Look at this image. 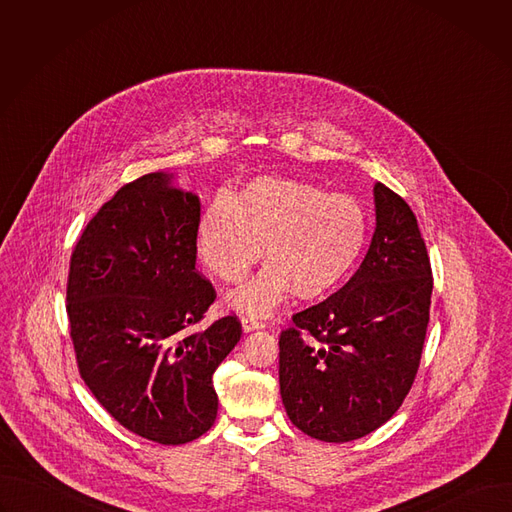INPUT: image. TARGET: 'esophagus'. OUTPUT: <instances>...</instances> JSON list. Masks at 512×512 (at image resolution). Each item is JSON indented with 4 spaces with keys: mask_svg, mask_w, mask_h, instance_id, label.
<instances>
[{
    "mask_svg": "<svg viewBox=\"0 0 512 512\" xmlns=\"http://www.w3.org/2000/svg\"><path fill=\"white\" fill-rule=\"evenodd\" d=\"M241 324H243V330L245 332H251V330H259V328H265V324L253 316H243L241 318Z\"/></svg>",
    "mask_w": 512,
    "mask_h": 512,
    "instance_id": "1",
    "label": "esophagus"
}]
</instances>
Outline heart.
<instances>
[{
    "label": "heart",
    "instance_id": "1",
    "mask_svg": "<svg viewBox=\"0 0 512 512\" xmlns=\"http://www.w3.org/2000/svg\"><path fill=\"white\" fill-rule=\"evenodd\" d=\"M369 216L350 194L263 176L237 194L216 196L196 225V253L223 281L241 279L263 255L267 263L229 291L227 306L249 316H269L289 294L312 300L336 287L358 261Z\"/></svg>",
    "mask_w": 512,
    "mask_h": 512
}]
</instances>
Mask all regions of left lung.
<instances>
[{
  "mask_svg": "<svg viewBox=\"0 0 512 512\" xmlns=\"http://www.w3.org/2000/svg\"><path fill=\"white\" fill-rule=\"evenodd\" d=\"M377 229L348 283L294 314L279 336V391L298 429L320 442L358 440L389 421L421 360L431 265L417 218L375 184Z\"/></svg>",
  "mask_w": 512,
  "mask_h": 512,
  "instance_id": "1",
  "label": "left lung"
}]
</instances>
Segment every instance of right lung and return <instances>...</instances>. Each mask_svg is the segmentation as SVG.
Listing matches in <instances>:
<instances>
[{"label": "right lung", "instance_id": "obj_1", "mask_svg": "<svg viewBox=\"0 0 512 512\" xmlns=\"http://www.w3.org/2000/svg\"><path fill=\"white\" fill-rule=\"evenodd\" d=\"M145 174L115 192L70 257L66 314L79 373L129 431L164 446L206 433L212 375L241 340L237 316L196 330L216 298L196 271L200 200Z\"/></svg>", "mask_w": 512, "mask_h": 512}]
</instances>
